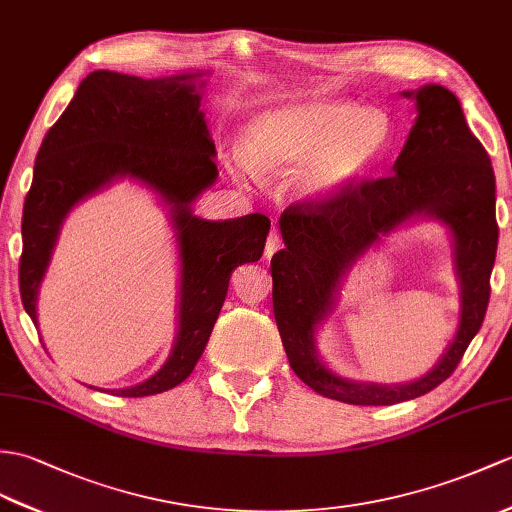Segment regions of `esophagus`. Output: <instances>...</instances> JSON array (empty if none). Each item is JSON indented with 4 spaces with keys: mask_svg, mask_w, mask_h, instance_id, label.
Instances as JSON below:
<instances>
[{
    "mask_svg": "<svg viewBox=\"0 0 512 512\" xmlns=\"http://www.w3.org/2000/svg\"><path fill=\"white\" fill-rule=\"evenodd\" d=\"M281 248V237H279V233L277 231H272L270 235H268V240H266V248H264V257L266 259H270L272 255H275L277 251Z\"/></svg>",
    "mask_w": 512,
    "mask_h": 512,
    "instance_id": "esophagus-1",
    "label": "esophagus"
}]
</instances>
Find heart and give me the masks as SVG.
Instances as JSON below:
<instances>
[{
	"mask_svg": "<svg viewBox=\"0 0 512 512\" xmlns=\"http://www.w3.org/2000/svg\"><path fill=\"white\" fill-rule=\"evenodd\" d=\"M390 146V122L377 109L344 100L292 98L257 113L237 168L264 178L294 176L296 192L323 207L371 174Z\"/></svg>",
	"mask_w": 512,
	"mask_h": 512,
	"instance_id": "1",
	"label": "heart"
}]
</instances>
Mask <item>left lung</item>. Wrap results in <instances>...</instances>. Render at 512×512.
<instances>
[{"label":"left lung","instance_id":"1","mask_svg":"<svg viewBox=\"0 0 512 512\" xmlns=\"http://www.w3.org/2000/svg\"><path fill=\"white\" fill-rule=\"evenodd\" d=\"M417 120L392 176L362 181L331 205L296 202L279 218L285 248L272 255V310L285 355L318 395L351 406L417 399L456 371L478 334L491 296L497 253L495 174L458 98L441 85L403 91ZM417 215L441 219L455 237L461 323L442 360L417 383L384 387L336 376L317 358L315 329L330 313L341 277L373 243Z\"/></svg>","mask_w":512,"mask_h":512}]
</instances>
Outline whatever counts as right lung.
Wrapping results in <instances>:
<instances>
[{"instance_id": "add662e5", "label": "right lung", "mask_w": 512, "mask_h": 512, "mask_svg": "<svg viewBox=\"0 0 512 512\" xmlns=\"http://www.w3.org/2000/svg\"><path fill=\"white\" fill-rule=\"evenodd\" d=\"M202 76L187 71L146 80L91 71L47 130L34 163L19 259L21 301L34 325L39 285L58 233L80 200L128 176L170 207L181 259L178 334L159 371L137 386L109 390L117 397L159 395L192 375L227 299L233 270L259 261L270 231V220L261 213L213 222L192 209L218 178L216 146L200 109Z\"/></svg>"}]
</instances>
